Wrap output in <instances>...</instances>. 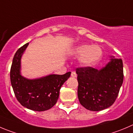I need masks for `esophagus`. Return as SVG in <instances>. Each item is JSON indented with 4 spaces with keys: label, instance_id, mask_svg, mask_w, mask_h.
<instances>
[{
    "label": "esophagus",
    "instance_id": "obj_1",
    "mask_svg": "<svg viewBox=\"0 0 133 133\" xmlns=\"http://www.w3.org/2000/svg\"><path fill=\"white\" fill-rule=\"evenodd\" d=\"M71 76L73 77V78H76L77 76V74L75 72H72L71 73Z\"/></svg>",
    "mask_w": 133,
    "mask_h": 133
}]
</instances>
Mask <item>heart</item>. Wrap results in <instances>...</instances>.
Wrapping results in <instances>:
<instances>
[{
	"label": "heart",
	"instance_id": "obj_1",
	"mask_svg": "<svg viewBox=\"0 0 133 133\" xmlns=\"http://www.w3.org/2000/svg\"><path fill=\"white\" fill-rule=\"evenodd\" d=\"M74 54L77 57H80L79 62L82 65L89 66L96 63L101 59L102 51L98 45H82L75 49Z\"/></svg>",
	"mask_w": 133,
	"mask_h": 133
}]
</instances>
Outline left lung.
Returning a JSON list of instances; mask_svg holds the SVG:
<instances>
[{"instance_id":"left-lung-1","label":"left lung","mask_w":133,"mask_h":133,"mask_svg":"<svg viewBox=\"0 0 133 133\" xmlns=\"http://www.w3.org/2000/svg\"><path fill=\"white\" fill-rule=\"evenodd\" d=\"M78 97L87 110L101 111L116 101L123 81V66L121 59L112 58L100 70L91 66L78 67Z\"/></svg>"}]
</instances>
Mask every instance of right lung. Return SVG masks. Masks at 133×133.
I'll use <instances>...</instances> for the list:
<instances>
[{"label":"right lung","mask_w":133,"mask_h":133,"mask_svg":"<svg viewBox=\"0 0 133 133\" xmlns=\"http://www.w3.org/2000/svg\"><path fill=\"white\" fill-rule=\"evenodd\" d=\"M29 43L17 50L10 69V81L15 96L21 105L28 109L42 112L52 108L59 98L63 83L70 72L63 75L51 74L39 79H29L20 74V59Z\"/></svg>","instance_id":"1"}]
</instances>
